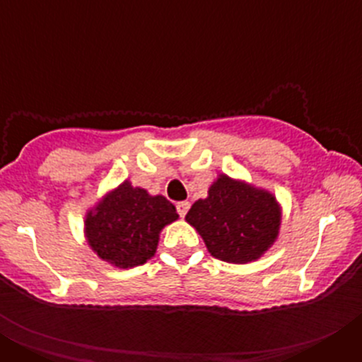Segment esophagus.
Segmentation results:
<instances>
[{
	"label": "esophagus",
	"instance_id": "obj_1",
	"mask_svg": "<svg viewBox=\"0 0 362 362\" xmlns=\"http://www.w3.org/2000/svg\"><path fill=\"white\" fill-rule=\"evenodd\" d=\"M175 209H177L179 216L185 217V216H187L188 209H190V203H188V201H179V203L175 204Z\"/></svg>",
	"mask_w": 362,
	"mask_h": 362
}]
</instances>
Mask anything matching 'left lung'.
Wrapping results in <instances>:
<instances>
[{
  "label": "left lung",
  "instance_id": "left-lung-1",
  "mask_svg": "<svg viewBox=\"0 0 362 362\" xmlns=\"http://www.w3.org/2000/svg\"><path fill=\"white\" fill-rule=\"evenodd\" d=\"M279 219V206L272 194L228 175H221L210 187L209 197L196 201L187 214L214 257L239 264L268 250L277 238Z\"/></svg>",
  "mask_w": 362,
  "mask_h": 362
}]
</instances>
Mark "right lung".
<instances>
[{
  "mask_svg": "<svg viewBox=\"0 0 362 362\" xmlns=\"http://www.w3.org/2000/svg\"><path fill=\"white\" fill-rule=\"evenodd\" d=\"M175 219L177 212L166 197L148 196L124 181L88 212L86 235L101 259L121 268L137 267L156 254L159 232Z\"/></svg>",
  "mask_w": 362,
  "mask_h": 362,
  "instance_id": "add662e5",
  "label": "right lung"
}]
</instances>
